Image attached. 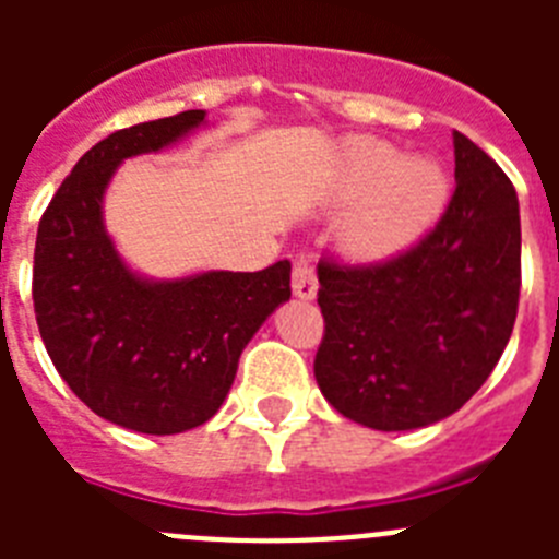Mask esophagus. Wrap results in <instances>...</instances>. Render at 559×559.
<instances>
[{"label": "esophagus", "instance_id": "1", "mask_svg": "<svg viewBox=\"0 0 559 559\" xmlns=\"http://www.w3.org/2000/svg\"><path fill=\"white\" fill-rule=\"evenodd\" d=\"M290 285H294V294L299 296V299H313L316 296V290H319V280H316V269L308 257H296L294 280H290Z\"/></svg>", "mask_w": 559, "mask_h": 559}]
</instances>
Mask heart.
<instances>
[{"instance_id": "obj_1", "label": "heart", "mask_w": 559, "mask_h": 559, "mask_svg": "<svg viewBox=\"0 0 559 559\" xmlns=\"http://www.w3.org/2000/svg\"><path fill=\"white\" fill-rule=\"evenodd\" d=\"M338 199L358 201L347 221V243L364 257H386L439 218L448 176L437 162L403 159L389 142L355 140L341 156Z\"/></svg>"}]
</instances>
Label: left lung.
<instances>
[{"mask_svg": "<svg viewBox=\"0 0 559 559\" xmlns=\"http://www.w3.org/2000/svg\"><path fill=\"white\" fill-rule=\"evenodd\" d=\"M456 190L417 243L378 263L319 260L330 406L374 431L431 426L481 389L521 296V215L507 173L453 131Z\"/></svg>", "mask_w": 559, "mask_h": 559, "instance_id": "8db88e82", "label": "left lung"}]
</instances>
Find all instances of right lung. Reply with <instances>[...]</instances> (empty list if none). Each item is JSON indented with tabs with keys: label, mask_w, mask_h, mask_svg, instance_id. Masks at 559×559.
Wrapping results in <instances>:
<instances>
[{
	"label": "right lung",
	"mask_w": 559,
	"mask_h": 559,
	"mask_svg": "<svg viewBox=\"0 0 559 559\" xmlns=\"http://www.w3.org/2000/svg\"><path fill=\"white\" fill-rule=\"evenodd\" d=\"M204 122V111L122 128L86 151L44 210L33 257L38 333L67 386L108 423L181 433L218 412L257 328L290 296V263L145 283L103 231L111 173Z\"/></svg>",
	"instance_id": "add662e5"
}]
</instances>
